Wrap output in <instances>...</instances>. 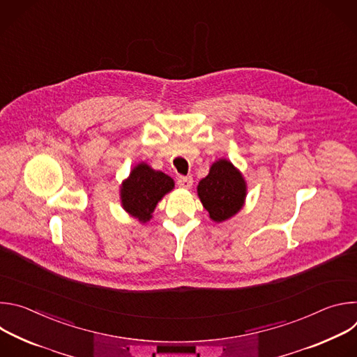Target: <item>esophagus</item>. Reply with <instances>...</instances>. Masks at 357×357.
<instances>
[{
    "instance_id": "1",
    "label": "esophagus",
    "mask_w": 357,
    "mask_h": 357,
    "mask_svg": "<svg viewBox=\"0 0 357 357\" xmlns=\"http://www.w3.org/2000/svg\"><path fill=\"white\" fill-rule=\"evenodd\" d=\"M176 183L182 189H190L193 185V179H192V176H179Z\"/></svg>"
}]
</instances>
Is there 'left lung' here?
Wrapping results in <instances>:
<instances>
[{"mask_svg": "<svg viewBox=\"0 0 357 357\" xmlns=\"http://www.w3.org/2000/svg\"><path fill=\"white\" fill-rule=\"evenodd\" d=\"M247 185L240 171L222 158L212 164L206 178L197 185V196L213 222L233 218L244 205Z\"/></svg>", "mask_w": 357, "mask_h": 357, "instance_id": "obj_1", "label": "left lung"}]
</instances>
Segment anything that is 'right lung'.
Segmentation results:
<instances>
[{"instance_id": "obj_1", "label": "right lung", "mask_w": 357, "mask_h": 357, "mask_svg": "<svg viewBox=\"0 0 357 357\" xmlns=\"http://www.w3.org/2000/svg\"><path fill=\"white\" fill-rule=\"evenodd\" d=\"M174 186L175 182L171 176L141 162L132 168L130 176L121 183V205L128 215L141 223H146L152 218L158 202Z\"/></svg>"}]
</instances>
